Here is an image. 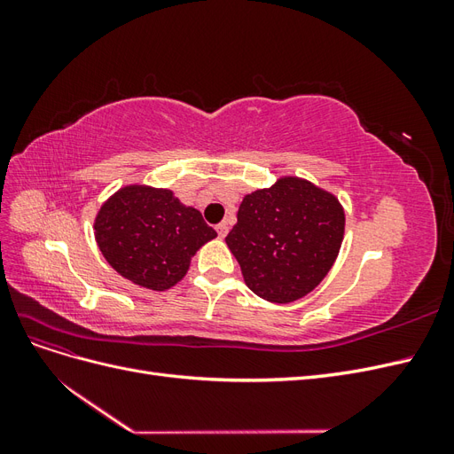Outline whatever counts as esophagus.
<instances>
[{
	"mask_svg": "<svg viewBox=\"0 0 454 454\" xmlns=\"http://www.w3.org/2000/svg\"><path fill=\"white\" fill-rule=\"evenodd\" d=\"M215 231H217V235L219 237H227V232H229V225H227V222H222L219 225H215Z\"/></svg>",
	"mask_w": 454,
	"mask_h": 454,
	"instance_id": "1",
	"label": "esophagus"
}]
</instances>
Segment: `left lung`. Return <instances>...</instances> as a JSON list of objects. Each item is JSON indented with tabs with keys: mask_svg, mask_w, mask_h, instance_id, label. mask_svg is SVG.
I'll return each mask as SVG.
<instances>
[{
	"mask_svg": "<svg viewBox=\"0 0 454 454\" xmlns=\"http://www.w3.org/2000/svg\"><path fill=\"white\" fill-rule=\"evenodd\" d=\"M342 235L345 212L332 193L299 177H282L244 197L225 242L255 295L292 303L324 280Z\"/></svg>",
	"mask_w": 454,
	"mask_h": 454,
	"instance_id": "obj_1",
	"label": "left lung"
}]
</instances>
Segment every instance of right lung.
Here are the masks:
<instances>
[{"instance_id": "1", "label": "right lung", "mask_w": 454, "mask_h": 454, "mask_svg": "<svg viewBox=\"0 0 454 454\" xmlns=\"http://www.w3.org/2000/svg\"><path fill=\"white\" fill-rule=\"evenodd\" d=\"M96 242L106 261L130 282L164 292L180 282L191 257L215 239L200 212L168 189L129 185L96 215Z\"/></svg>"}]
</instances>
